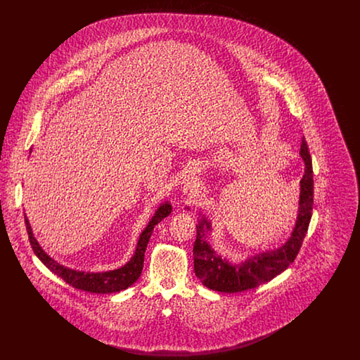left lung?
<instances>
[{
  "instance_id": "obj_1",
  "label": "left lung",
  "mask_w": 360,
  "mask_h": 360,
  "mask_svg": "<svg viewBox=\"0 0 360 360\" xmlns=\"http://www.w3.org/2000/svg\"><path fill=\"white\" fill-rule=\"evenodd\" d=\"M300 155L305 163V172L300 182L298 216L290 238L283 245L247 257L244 262L231 263L219 255L206 241V233L212 231L210 221L202 216L195 225L197 239L193 247L194 271L207 289L221 292L250 290L271 281L294 262L308 232L313 209V169L305 137L301 141Z\"/></svg>"
}]
</instances>
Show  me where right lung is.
<instances>
[{"mask_svg": "<svg viewBox=\"0 0 360 360\" xmlns=\"http://www.w3.org/2000/svg\"><path fill=\"white\" fill-rule=\"evenodd\" d=\"M172 204H169V202H165L159 206L148 225L140 233L139 240H137L135 254H134V257H131V260L128 263H125L120 269L103 271V273H86V271L72 270V269L65 267L63 264L58 263L56 260H53L51 257H49L43 251V248L40 247L37 240L34 239L31 224L28 221L25 214H24V219H25L27 232H28V238H30V243L32 245L34 255L41 260V263L50 271L60 276L66 283H69L75 289L96 292V294H109V292L125 290L127 288L134 285L139 279V276L141 274V270H143L144 252H146L147 244L151 238V233L154 231L155 225L160 223L165 217H167L172 213Z\"/></svg>", "mask_w": 360, "mask_h": 360, "instance_id": "add662e5", "label": "right lung"}]
</instances>
